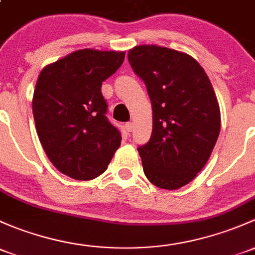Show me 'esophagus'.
<instances>
[{
	"instance_id": "obj_1",
	"label": "esophagus",
	"mask_w": 255,
	"mask_h": 255,
	"mask_svg": "<svg viewBox=\"0 0 255 255\" xmlns=\"http://www.w3.org/2000/svg\"><path fill=\"white\" fill-rule=\"evenodd\" d=\"M133 127H134V126H133L132 122H127V123H126V129H127V132H132Z\"/></svg>"
}]
</instances>
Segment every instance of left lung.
Segmentation results:
<instances>
[{
    "instance_id": "obj_1",
    "label": "left lung",
    "mask_w": 255,
    "mask_h": 255,
    "mask_svg": "<svg viewBox=\"0 0 255 255\" xmlns=\"http://www.w3.org/2000/svg\"><path fill=\"white\" fill-rule=\"evenodd\" d=\"M133 71L146 85L152 133L138 146L146 178L178 189L204 167L220 133V107L208 76L179 51L141 45L128 51Z\"/></svg>"
}]
</instances>
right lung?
<instances>
[{
	"instance_id": "add662e5",
	"label": "right lung",
	"mask_w": 255,
	"mask_h": 255,
	"mask_svg": "<svg viewBox=\"0 0 255 255\" xmlns=\"http://www.w3.org/2000/svg\"><path fill=\"white\" fill-rule=\"evenodd\" d=\"M125 52L79 50L45 67L33 98L36 132L50 161L64 175L89 181L105 172L121 145V132L106 117L104 80Z\"/></svg>"
}]
</instances>
